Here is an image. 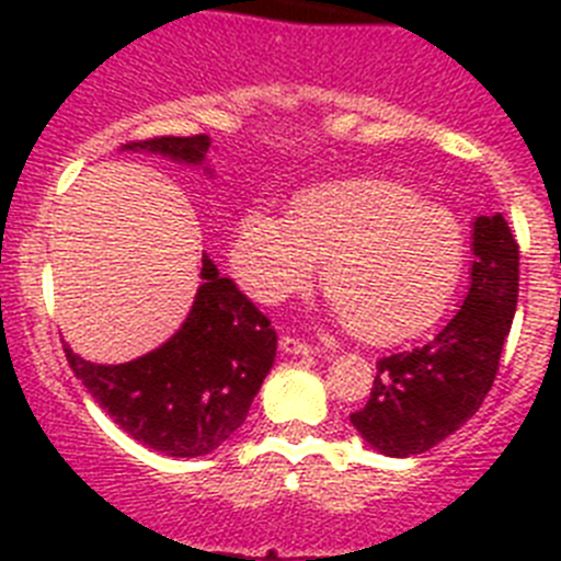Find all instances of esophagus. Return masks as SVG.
<instances>
[{
  "label": "esophagus",
  "mask_w": 561,
  "mask_h": 561,
  "mask_svg": "<svg viewBox=\"0 0 561 561\" xmlns=\"http://www.w3.org/2000/svg\"><path fill=\"white\" fill-rule=\"evenodd\" d=\"M280 348H284L286 354H300V356L320 354V348H314V345H309V342H304V340H297V336H291V334L280 336Z\"/></svg>",
  "instance_id": "34e87169"
}]
</instances>
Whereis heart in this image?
Listing matches in <instances>:
<instances>
[{"mask_svg": "<svg viewBox=\"0 0 561 561\" xmlns=\"http://www.w3.org/2000/svg\"><path fill=\"white\" fill-rule=\"evenodd\" d=\"M323 260V291L351 334L390 345L444 314L460 277L463 236L444 207L388 180L311 187L289 221L252 210L238 225L232 264L264 304L304 289Z\"/></svg>", "mask_w": 561, "mask_h": 561, "instance_id": "obj_1", "label": "heart"}]
</instances>
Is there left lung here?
I'll list each match as a JSON object with an SVG mask.
<instances>
[{
  "instance_id": "obj_1",
  "label": "left lung",
  "mask_w": 561,
  "mask_h": 561,
  "mask_svg": "<svg viewBox=\"0 0 561 561\" xmlns=\"http://www.w3.org/2000/svg\"><path fill=\"white\" fill-rule=\"evenodd\" d=\"M472 286L463 306L427 345L376 362L368 404L351 413L370 447L408 458L463 427L500 368L519 289V244L503 216L474 221Z\"/></svg>"
}]
</instances>
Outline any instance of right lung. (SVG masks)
<instances>
[{"label":"right lung","mask_w":561,"mask_h":561,"mask_svg":"<svg viewBox=\"0 0 561 561\" xmlns=\"http://www.w3.org/2000/svg\"><path fill=\"white\" fill-rule=\"evenodd\" d=\"M123 148L199 165L210 140L205 134L148 137ZM202 280L182 329L140 359L95 365L64 345L72 374L114 424L171 458H196L221 447L244 424L275 362L277 334L270 317L230 277H221L207 255Z\"/></svg>","instance_id":"add662e5"}]
</instances>
